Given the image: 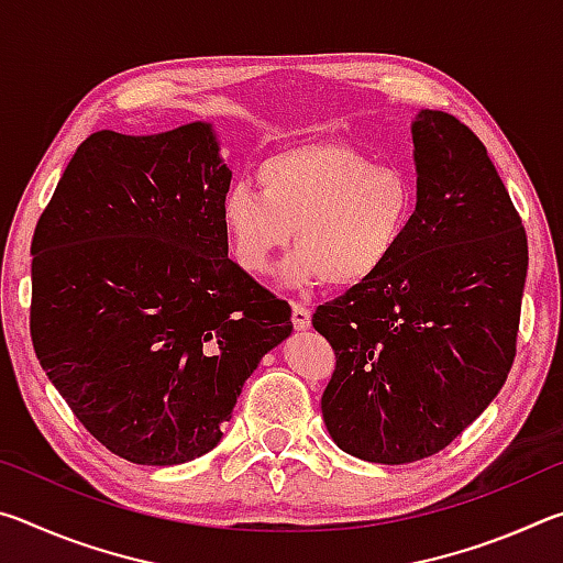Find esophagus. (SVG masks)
I'll return each instance as SVG.
<instances>
[{
  "mask_svg": "<svg viewBox=\"0 0 563 563\" xmlns=\"http://www.w3.org/2000/svg\"><path fill=\"white\" fill-rule=\"evenodd\" d=\"M292 325H295V330H308L310 328V310L300 302H292Z\"/></svg>",
  "mask_w": 563,
  "mask_h": 563,
  "instance_id": "34e87169",
  "label": "esophagus"
}]
</instances>
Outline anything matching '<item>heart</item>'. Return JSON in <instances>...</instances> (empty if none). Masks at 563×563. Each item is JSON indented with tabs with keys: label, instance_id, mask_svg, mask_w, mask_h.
<instances>
[{
	"label": "heart",
	"instance_id": "1",
	"mask_svg": "<svg viewBox=\"0 0 563 563\" xmlns=\"http://www.w3.org/2000/svg\"><path fill=\"white\" fill-rule=\"evenodd\" d=\"M258 190L235 184L221 201L233 261L263 275L292 241L288 285L350 290L375 280L405 243L415 186L395 164H373L342 144H302L258 166Z\"/></svg>",
	"mask_w": 563,
	"mask_h": 563
}]
</instances>
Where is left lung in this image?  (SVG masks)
I'll list each match as a JSON object with an SVG mask.
<instances>
[{
  "label": "left lung",
  "mask_w": 563,
  "mask_h": 563,
  "mask_svg": "<svg viewBox=\"0 0 563 563\" xmlns=\"http://www.w3.org/2000/svg\"><path fill=\"white\" fill-rule=\"evenodd\" d=\"M417 206L393 263L320 305L335 350L322 419L342 452L409 464L444 450L507 383L527 233L487 148L444 111L412 121Z\"/></svg>",
  "instance_id": "obj_1"
}]
</instances>
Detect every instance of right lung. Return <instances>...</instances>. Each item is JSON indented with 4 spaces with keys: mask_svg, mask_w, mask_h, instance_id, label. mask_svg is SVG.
Masks as SVG:
<instances>
[{
    "mask_svg": "<svg viewBox=\"0 0 563 563\" xmlns=\"http://www.w3.org/2000/svg\"><path fill=\"white\" fill-rule=\"evenodd\" d=\"M228 188L211 123L97 131L36 223V357L76 419L133 464L211 452L245 379L292 332L290 305L228 258Z\"/></svg>",
    "mask_w": 563,
    "mask_h": 563,
    "instance_id": "add662e5",
    "label": "right lung"
}]
</instances>
